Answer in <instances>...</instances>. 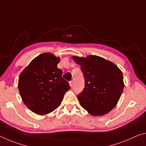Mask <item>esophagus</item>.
<instances>
[{
    "mask_svg": "<svg viewBox=\"0 0 146 146\" xmlns=\"http://www.w3.org/2000/svg\"><path fill=\"white\" fill-rule=\"evenodd\" d=\"M69 84H70V86L71 87L73 86V81H69Z\"/></svg>",
    "mask_w": 146,
    "mask_h": 146,
    "instance_id": "34e87169",
    "label": "esophagus"
}]
</instances>
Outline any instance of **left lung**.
<instances>
[{
    "label": "left lung",
    "mask_w": 146,
    "mask_h": 146,
    "mask_svg": "<svg viewBox=\"0 0 146 146\" xmlns=\"http://www.w3.org/2000/svg\"><path fill=\"white\" fill-rule=\"evenodd\" d=\"M73 59L80 66L85 79L84 89L77 96L80 105L93 115L107 114L123 92V73L116 65L98 56Z\"/></svg>",
    "instance_id": "8db88e82"
}]
</instances>
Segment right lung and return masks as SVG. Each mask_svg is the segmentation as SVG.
<instances>
[{
	"instance_id": "add662e5",
	"label": "right lung",
	"mask_w": 146,
	"mask_h": 146,
	"mask_svg": "<svg viewBox=\"0 0 146 146\" xmlns=\"http://www.w3.org/2000/svg\"><path fill=\"white\" fill-rule=\"evenodd\" d=\"M59 62L60 58L43 53L20 74L18 88L21 97L37 114H47L56 109L70 88L69 82L62 77V69L58 68Z\"/></svg>"
}]
</instances>
